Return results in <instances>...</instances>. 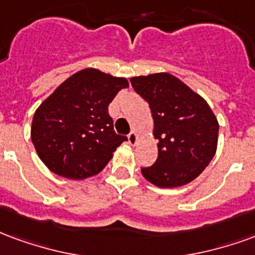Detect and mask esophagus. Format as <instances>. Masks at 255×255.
<instances>
[{
    "label": "esophagus",
    "instance_id": "esophagus-1",
    "mask_svg": "<svg viewBox=\"0 0 255 255\" xmlns=\"http://www.w3.org/2000/svg\"><path fill=\"white\" fill-rule=\"evenodd\" d=\"M128 140H129L130 145H135V142H137V133H135L134 130L130 131L129 135H128Z\"/></svg>",
    "mask_w": 255,
    "mask_h": 255
}]
</instances>
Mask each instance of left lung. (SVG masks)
Segmentation results:
<instances>
[{"mask_svg":"<svg viewBox=\"0 0 255 255\" xmlns=\"http://www.w3.org/2000/svg\"><path fill=\"white\" fill-rule=\"evenodd\" d=\"M130 83L148 102L157 140V160L141 168L157 187L183 186L205 170L217 149L219 122L205 99L170 73L131 77Z\"/></svg>","mask_w":255,"mask_h":255,"instance_id":"left-lung-1","label":"left lung"}]
</instances>
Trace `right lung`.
Wrapping results in <instances>:
<instances>
[{
    "label": "right lung",
    "mask_w": 255,
    "mask_h": 255,
    "mask_svg": "<svg viewBox=\"0 0 255 255\" xmlns=\"http://www.w3.org/2000/svg\"><path fill=\"white\" fill-rule=\"evenodd\" d=\"M125 77L98 69H83L70 76L39 106L33 114L31 140L50 171L69 179L96 175L126 141L114 131L109 105Z\"/></svg>",
    "instance_id": "obj_1"
}]
</instances>
